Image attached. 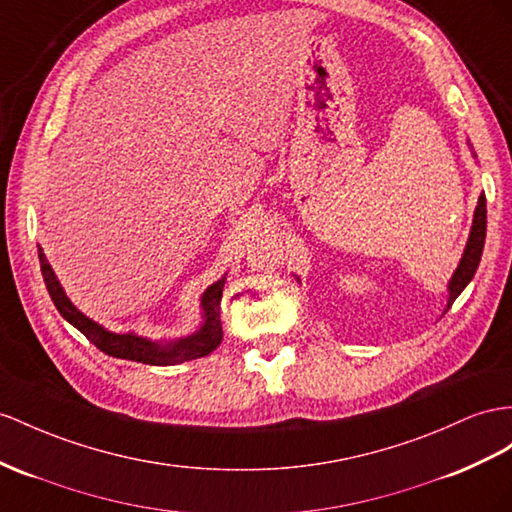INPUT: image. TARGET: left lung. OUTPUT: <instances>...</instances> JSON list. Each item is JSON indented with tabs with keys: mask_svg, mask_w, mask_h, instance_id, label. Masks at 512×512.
<instances>
[{
	"mask_svg": "<svg viewBox=\"0 0 512 512\" xmlns=\"http://www.w3.org/2000/svg\"><path fill=\"white\" fill-rule=\"evenodd\" d=\"M469 149H471V144H469ZM474 157H476V153H474ZM484 238H487V196H484V192H482L478 196L474 222H471V231H469L463 257H461V261H458L452 279L448 281V305H445V311L452 307L454 300L461 296V292L469 285V281L474 279V274L480 264V257H482Z\"/></svg>",
	"mask_w": 512,
	"mask_h": 512,
	"instance_id": "left-lung-1",
	"label": "left lung"
}]
</instances>
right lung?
Masks as SVG:
<instances>
[{
    "label": "right lung",
    "instance_id": "right-lung-1",
    "mask_svg": "<svg viewBox=\"0 0 512 512\" xmlns=\"http://www.w3.org/2000/svg\"><path fill=\"white\" fill-rule=\"evenodd\" d=\"M38 259H41V272L47 285V292L51 300H54L56 309L60 311V316L69 324H73L82 335H86L90 339V344H95L101 352H106L110 357L138 361L147 365H175V363L207 357L209 352L216 350L220 344L222 339L220 298H222V287H225L227 277L218 279L203 292L201 296L203 322L199 329L186 337L170 339V342H153V339L140 337L136 333H112L108 329H103V326L97 324L95 320L84 316V313L71 303L67 292L62 290L56 272L49 266L41 246H38Z\"/></svg>",
    "mask_w": 512,
    "mask_h": 512
}]
</instances>
